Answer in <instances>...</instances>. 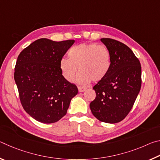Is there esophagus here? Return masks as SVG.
<instances>
[{
	"label": "esophagus",
	"instance_id": "esophagus-1",
	"mask_svg": "<svg viewBox=\"0 0 160 160\" xmlns=\"http://www.w3.org/2000/svg\"><path fill=\"white\" fill-rule=\"evenodd\" d=\"M78 91L80 92H82L85 91L87 90V88H85V87H81V86H79L78 87Z\"/></svg>",
	"mask_w": 160,
	"mask_h": 160
}]
</instances>
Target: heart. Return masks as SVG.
<instances>
[{
    "label": "heart",
    "instance_id": "b5f03b06",
    "mask_svg": "<svg viewBox=\"0 0 160 160\" xmlns=\"http://www.w3.org/2000/svg\"><path fill=\"white\" fill-rule=\"evenodd\" d=\"M68 58L61 59L60 69L67 81L73 82L78 70L77 81L87 84L99 82L109 73L112 58L109 50L104 45L82 43L75 45L68 52Z\"/></svg>",
    "mask_w": 160,
    "mask_h": 160
}]
</instances>
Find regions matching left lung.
Returning <instances> with one entry per match:
<instances>
[{
	"instance_id": "obj_1",
	"label": "left lung",
	"mask_w": 160,
	"mask_h": 160,
	"mask_svg": "<svg viewBox=\"0 0 160 160\" xmlns=\"http://www.w3.org/2000/svg\"><path fill=\"white\" fill-rule=\"evenodd\" d=\"M109 50L112 66L107 76L93 87L96 97L90 103L100 121L116 123L128 114L141 88V66L132 50L115 39L102 38Z\"/></svg>"
}]
</instances>
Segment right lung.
<instances>
[{
  "label": "right lung",
  "mask_w": 160,
  "mask_h": 160,
  "mask_svg": "<svg viewBox=\"0 0 160 160\" xmlns=\"http://www.w3.org/2000/svg\"><path fill=\"white\" fill-rule=\"evenodd\" d=\"M74 42L42 38L19 54L14 78L20 102L25 112L39 122L52 123L60 120L78 92L77 86L65 79L59 66Z\"/></svg>",
  "instance_id": "add662e5"
}]
</instances>
